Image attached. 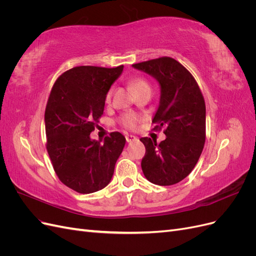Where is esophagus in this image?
<instances>
[{"instance_id": "obj_1", "label": "esophagus", "mask_w": 256, "mask_h": 256, "mask_svg": "<svg viewBox=\"0 0 256 256\" xmlns=\"http://www.w3.org/2000/svg\"><path fill=\"white\" fill-rule=\"evenodd\" d=\"M138 138H136V136H129V134H127L126 136V141L128 142V143H131V142H134V141H136Z\"/></svg>"}]
</instances>
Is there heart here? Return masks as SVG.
<instances>
[{
	"label": "heart",
	"mask_w": 256,
	"mask_h": 256,
	"mask_svg": "<svg viewBox=\"0 0 256 256\" xmlns=\"http://www.w3.org/2000/svg\"><path fill=\"white\" fill-rule=\"evenodd\" d=\"M131 83H132V86L134 88L136 92L142 90H145V88H150V84L147 83V81L143 78H140V76L134 78L132 81H131ZM111 97H112V90H110L106 92V104H109L111 102ZM138 115H136L134 113H131V112L125 113L120 118L122 125L124 128H126V129H134L138 125Z\"/></svg>",
	"instance_id": "b5f03b06"
}]
</instances>
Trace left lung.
Returning a JSON list of instances; mask_svg holds the SVG:
<instances>
[{
  "mask_svg": "<svg viewBox=\"0 0 256 256\" xmlns=\"http://www.w3.org/2000/svg\"><path fill=\"white\" fill-rule=\"evenodd\" d=\"M160 84V102L154 129L164 128L166 138L159 144L141 138L145 156L144 176L158 186H171L187 177L204 148L206 138L205 100L193 76L176 60L162 56L132 65Z\"/></svg>",
  "mask_w": 256,
  "mask_h": 256,
  "instance_id": "1",
  "label": "left lung"
}]
</instances>
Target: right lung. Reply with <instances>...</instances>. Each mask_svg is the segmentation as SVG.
Here are the masks:
<instances>
[{
	"mask_svg": "<svg viewBox=\"0 0 256 256\" xmlns=\"http://www.w3.org/2000/svg\"><path fill=\"white\" fill-rule=\"evenodd\" d=\"M122 68L69 69L53 84L46 106L47 150L54 171L68 188L83 194L102 190L111 182L126 143L118 131L104 143L90 136L104 114L106 92Z\"/></svg>",
	"mask_w": 256,
	"mask_h": 256,
	"instance_id": "right-lung-1",
	"label": "right lung"
}]
</instances>
